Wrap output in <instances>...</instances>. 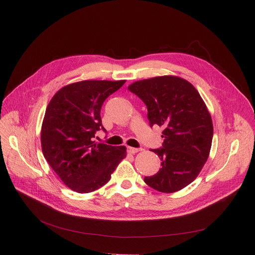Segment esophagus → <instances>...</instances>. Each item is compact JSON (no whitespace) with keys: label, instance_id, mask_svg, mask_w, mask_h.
Returning <instances> with one entry per match:
<instances>
[{"label":"esophagus","instance_id":"1","mask_svg":"<svg viewBox=\"0 0 255 255\" xmlns=\"http://www.w3.org/2000/svg\"><path fill=\"white\" fill-rule=\"evenodd\" d=\"M127 151H128V153H130V154H135V153L141 151V149H139V148H132V146H128Z\"/></svg>","mask_w":255,"mask_h":255}]
</instances>
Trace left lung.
Masks as SVG:
<instances>
[{"label":"left lung","instance_id":"obj_1","mask_svg":"<svg viewBox=\"0 0 255 255\" xmlns=\"http://www.w3.org/2000/svg\"><path fill=\"white\" fill-rule=\"evenodd\" d=\"M128 90L148 109L150 127L163 126L161 168L143 181L153 189L171 193L192 183L204 167L213 139V123L204 100L187 80L158 76L138 80Z\"/></svg>","mask_w":255,"mask_h":255}]
</instances>
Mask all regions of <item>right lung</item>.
Instances as JSON below:
<instances>
[{"label":"right lung","mask_w":255,"mask_h":255,"mask_svg":"<svg viewBox=\"0 0 255 255\" xmlns=\"http://www.w3.org/2000/svg\"><path fill=\"white\" fill-rule=\"evenodd\" d=\"M125 80H83L58 91L48 103L41 129L42 152L63 183L78 193L99 189L111 180L124 145L94 140L102 129L100 111L105 99Z\"/></svg>","instance_id":"right-lung-1"}]
</instances>
